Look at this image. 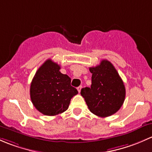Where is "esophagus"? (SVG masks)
I'll list each match as a JSON object with an SVG mask.
<instances>
[{
  "label": "esophagus",
  "mask_w": 152,
  "mask_h": 152,
  "mask_svg": "<svg viewBox=\"0 0 152 152\" xmlns=\"http://www.w3.org/2000/svg\"><path fill=\"white\" fill-rule=\"evenodd\" d=\"M81 88H82V86H80L79 87H77V91H78V92H79V93H80Z\"/></svg>",
  "instance_id": "1"
}]
</instances>
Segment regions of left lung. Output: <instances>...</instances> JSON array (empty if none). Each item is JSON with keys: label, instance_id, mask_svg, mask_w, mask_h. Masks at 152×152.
Wrapping results in <instances>:
<instances>
[{"label": "left lung", "instance_id": "left-lung-1", "mask_svg": "<svg viewBox=\"0 0 152 152\" xmlns=\"http://www.w3.org/2000/svg\"><path fill=\"white\" fill-rule=\"evenodd\" d=\"M91 86L81 89L89 110L99 117H107L115 113L124 102L126 89L121 77L114 66L107 60L99 65L89 68Z\"/></svg>", "mask_w": 152, "mask_h": 152}]
</instances>
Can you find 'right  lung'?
I'll return each instance as SVG.
<instances>
[{
    "mask_svg": "<svg viewBox=\"0 0 152 152\" xmlns=\"http://www.w3.org/2000/svg\"><path fill=\"white\" fill-rule=\"evenodd\" d=\"M61 66L48 59L36 72L30 88L34 107L45 115H56L68 109L78 91L71 86V78L60 72Z\"/></svg>",
    "mask_w": 152,
    "mask_h": 152,
    "instance_id": "obj_1",
    "label": "right lung"
}]
</instances>
